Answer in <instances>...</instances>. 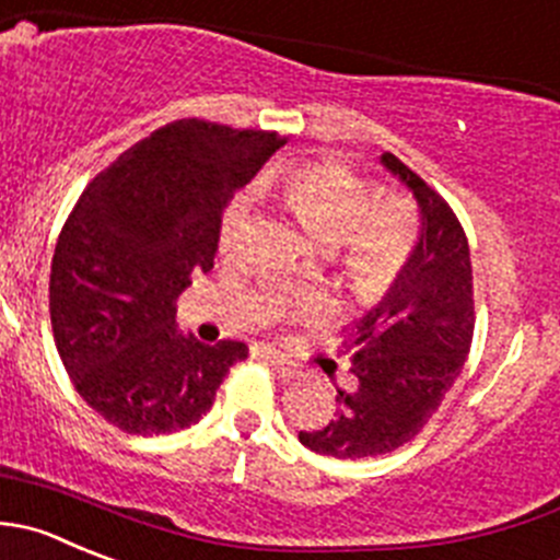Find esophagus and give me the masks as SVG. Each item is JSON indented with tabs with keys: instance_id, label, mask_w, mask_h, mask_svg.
I'll return each mask as SVG.
<instances>
[{
	"instance_id": "esophagus-1",
	"label": "esophagus",
	"mask_w": 560,
	"mask_h": 560,
	"mask_svg": "<svg viewBox=\"0 0 560 560\" xmlns=\"http://www.w3.org/2000/svg\"><path fill=\"white\" fill-rule=\"evenodd\" d=\"M262 358L270 363V366L276 369V372H279V377H284V380L301 377V372H298L295 363H292L290 358L279 355V352H276V350H262Z\"/></svg>"
}]
</instances>
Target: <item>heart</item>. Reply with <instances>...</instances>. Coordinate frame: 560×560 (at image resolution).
<instances>
[{"label":"heart","mask_w":560,"mask_h":560,"mask_svg":"<svg viewBox=\"0 0 560 560\" xmlns=\"http://www.w3.org/2000/svg\"><path fill=\"white\" fill-rule=\"evenodd\" d=\"M262 191L279 199L319 246L334 248L341 243L345 279L358 295L377 298L388 292L410 259L416 241L410 210L399 199L369 202L366 183L341 164L287 166L265 180ZM246 221L248 205L237 199L221 221V254L241 246Z\"/></svg>","instance_id":"obj_1"}]
</instances>
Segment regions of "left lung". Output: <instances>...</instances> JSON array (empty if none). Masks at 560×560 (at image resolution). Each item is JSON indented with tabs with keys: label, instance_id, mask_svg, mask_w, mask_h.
I'll use <instances>...</instances> for the list:
<instances>
[{
	"label": "left lung",
	"instance_id": "obj_1",
	"mask_svg": "<svg viewBox=\"0 0 560 560\" xmlns=\"http://www.w3.org/2000/svg\"><path fill=\"white\" fill-rule=\"evenodd\" d=\"M377 161L416 199L418 235L345 345L355 385L339 390L328 424L298 432L303 446L336 459L377 457L416 438L457 383L474 339V270L457 215L396 155Z\"/></svg>",
	"mask_w": 560,
	"mask_h": 560
}]
</instances>
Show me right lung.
Here are the masks:
<instances>
[{"label":"right lung","mask_w":560,"mask_h":560,"mask_svg":"<svg viewBox=\"0 0 560 560\" xmlns=\"http://www.w3.org/2000/svg\"><path fill=\"white\" fill-rule=\"evenodd\" d=\"M279 133L177 119L125 150L81 194L51 259L54 341L81 399L128 435L197 424L248 355L183 334L175 301L219 252L224 208Z\"/></svg>","instance_id":"add662e5"}]
</instances>
